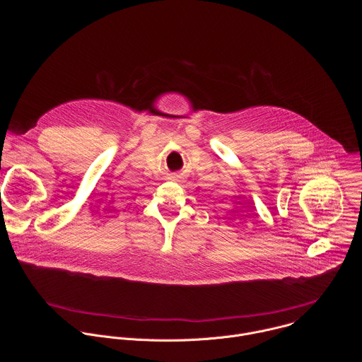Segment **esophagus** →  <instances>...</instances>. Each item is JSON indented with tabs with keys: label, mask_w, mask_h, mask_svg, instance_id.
<instances>
[{
	"label": "esophagus",
	"mask_w": 362,
	"mask_h": 362,
	"mask_svg": "<svg viewBox=\"0 0 362 362\" xmlns=\"http://www.w3.org/2000/svg\"><path fill=\"white\" fill-rule=\"evenodd\" d=\"M179 179H182V175H175L173 176V180H179Z\"/></svg>",
	"instance_id": "34e87169"
}]
</instances>
